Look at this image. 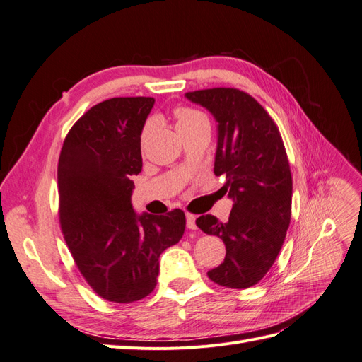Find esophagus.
Wrapping results in <instances>:
<instances>
[{
  "label": "esophagus",
  "instance_id": "1",
  "mask_svg": "<svg viewBox=\"0 0 362 362\" xmlns=\"http://www.w3.org/2000/svg\"><path fill=\"white\" fill-rule=\"evenodd\" d=\"M185 218H187V228L189 229H196V228H198V226H196V216L194 214L187 213V214H185Z\"/></svg>",
  "mask_w": 362,
  "mask_h": 362
}]
</instances>
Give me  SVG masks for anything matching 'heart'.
Segmentation results:
<instances>
[{
  "label": "heart",
  "mask_w": 362,
  "mask_h": 362,
  "mask_svg": "<svg viewBox=\"0 0 362 362\" xmlns=\"http://www.w3.org/2000/svg\"><path fill=\"white\" fill-rule=\"evenodd\" d=\"M175 117H177L178 131L184 129V128H193L198 125H210V120H208V117L202 112L194 110V108H192V107H178L177 110H175ZM154 127H156V120L149 119L144 127V131H141V140L148 139V136L151 134V131L154 129Z\"/></svg>",
  "instance_id": "1"
}]
</instances>
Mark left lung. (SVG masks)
<instances>
[{"instance_id": "1", "label": "left lung", "mask_w": 362, "mask_h": 362, "mask_svg": "<svg viewBox=\"0 0 362 362\" xmlns=\"http://www.w3.org/2000/svg\"><path fill=\"white\" fill-rule=\"evenodd\" d=\"M217 122L216 177L234 201L228 222L211 214L196 218L205 234L223 240L226 255L206 273L222 287L247 288L264 278L286 240L291 218L290 163L276 124L249 93L214 87L187 92Z\"/></svg>"}]
</instances>
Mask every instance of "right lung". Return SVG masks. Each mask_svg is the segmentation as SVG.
I'll use <instances>...</instances> for the list:
<instances>
[{
    "instance_id": "add662e5",
    "label": "right lung",
    "mask_w": 362,
    "mask_h": 362,
    "mask_svg": "<svg viewBox=\"0 0 362 362\" xmlns=\"http://www.w3.org/2000/svg\"><path fill=\"white\" fill-rule=\"evenodd\" d=\"M154 98H112L86 112L63 141L57 180L60 225L76 267L103 299L131 303L156 288L158 258L185 229L180 208L137 214L133 175Z\"/></svg>"
}]
</instances>
